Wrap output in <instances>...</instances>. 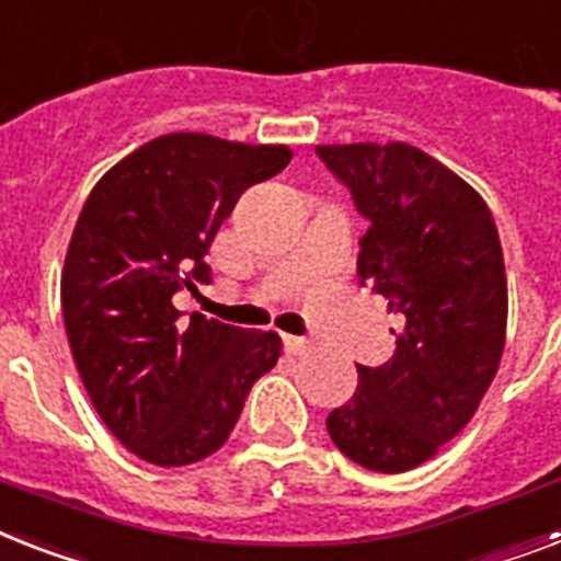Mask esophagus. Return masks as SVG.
<instances>
[{
  "label": "esophagus",
  "mask_w": 561,
  "mask_h": 561,
  "mask_svg": "<svg viewBox=\"0 0 561 561\" xmlns=\"http://www.w3.org/2000/svg\"><path fill=\"white\" fill-rule=\"evenodd\" d=\"M282 340H285V352H288V354H305L308 348H311V343H308V340H302V336L285 334Z\"/></svg>",
  "instance_id": "obj_1"
}]
</instances>
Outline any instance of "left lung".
<instances>
[{"label":"left lung","mask_w":561,"mask_h":561,"mask_svg":"<svg viewBox=\"0 0 561 561\" xmlns=\"http://www.w3.org/2000/svg\"><path fill=\"white\" fill-rule=\"evenodd\" d=\"M317 154L368 221L359 285L403 322L389 363L357 366V391L328 414V435L366 470H414L470 423L502 363L499 230L484 198L417 147L331 144Z\"/></svg>","instance_id":"obj_1"}]
</instances>
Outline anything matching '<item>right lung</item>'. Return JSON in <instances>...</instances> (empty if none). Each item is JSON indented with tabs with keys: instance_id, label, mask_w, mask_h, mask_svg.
I'll return each instance as SVG.
<instances>
[{
	"instance_id": "obj_1",
	"label": "right lung",
	"mask_w": 561,
	"mask_h": 561,
	"mask_svg": "<svg viewBox=\"0 0 561 561\" xmlns=\"http://www.w3.org/2000/svg\"><path fill=\"white\" fill-rule=\"evenodd\" d=\"M288 147L202 131L149 140L100 178L62 265V320L100 421L154 467H184L230 438L282 340L172 305L209 285L204 262L241 193L288 167Z\"/></svg>"
}]
</instances>
